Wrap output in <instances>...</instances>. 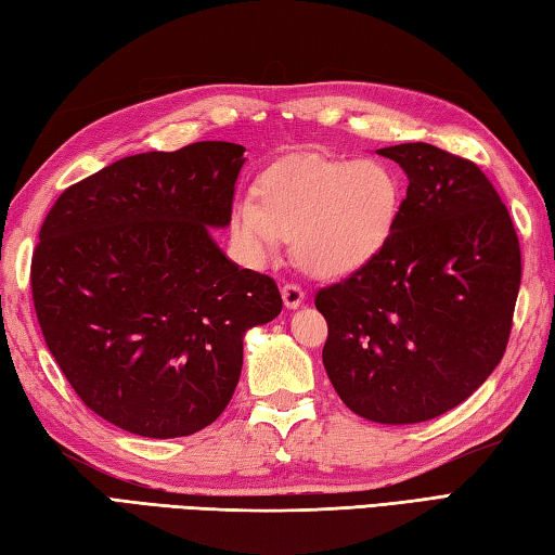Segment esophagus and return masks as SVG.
<instances>
[{
    "instance_id": "esophagus-1",
    "label": "esophagus",
    "mask_w": 555,
    "mask_h": 555,
    "mask_svg": "<svg viewBox=\"0 0 555 555\" xmlns=\"http://www.w3.org/2000/svg\"><path fill=\"white\" fill-rule=\"evenodd\" d=\"M305 295L307 292L301 289V285H297V282H285V285H282V301H285L287 309L299 307L301 301H305Z\"/></svg>"
}]
</instances>
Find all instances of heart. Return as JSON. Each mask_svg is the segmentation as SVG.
<instances>
[{
    "instance_id": "1",
    "label": "heart",
    "mask_w": 555,
    "mask_h": 555,
    "mask_svg": "<svg viewBox=\"0 0 555 555\" xmlns=\"http://www.w3.org/2000/svg\"><path fill=\"white\" fill-rule=\"evenodd\" d=\"M399 183L376 162L345 164L321 156L285 162L258 181V201L234 205V236L256 263L295 242L313 275H343L376 254L391 232Z\"/></svg>"
}]
</instances>
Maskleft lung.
<instances>
[{"label": "left lung", "instance_id": "left-lung-1", "mask_svg": "<svg viewBox=\"0 0 555 555\" xmlns=\"http://www.w3.org/2000/svg\"><path fill=\"white\" fill-rule=\"evenodd\" d=\"M408 176L382 248L313 305L323 367L367 421L423 423L466 401L503 360L521 282L505 203L474 162L435 144L376 150Z\"/></svg>", "mask_w": 555, "mask_h": 555}]
</instances>
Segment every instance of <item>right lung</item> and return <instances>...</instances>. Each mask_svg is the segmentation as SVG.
I'll list each match as a JSON object with an SVG mask.
<instances>
[{"label":"right lung","instance_id":"right-lung-1","mask_svg":"<svg viewBox=\"0 0 555 555\" xmlns=\"http://www.w3.org/2000/svg\"><path fill=\"white\" fill-rule=\"evenodd\" d=\"M244 147L193 142L113 162L50 207L30 258L36 317L81 403L169 440L232 401L244 333L282 311L275 280L210 236L232 222Z\"/></svg>","mask_w":555,"mask_h":555}]
</instances>
